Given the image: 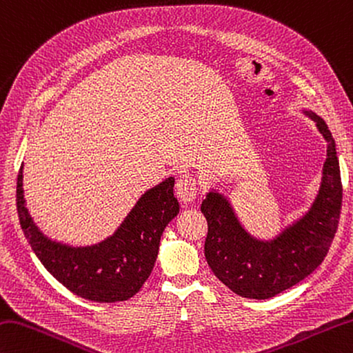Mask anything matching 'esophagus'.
Instances as JSON below:
<instances>
[{
  "instance_id": "34e87169",
  "label": "esophagus",
  "mask_w": 353,
  "mask_h": 353,
  "mask_svg": "<svg viewBox=\"0 0 353 353\" xmlns=\"http://www.w3.org/2000/svg\"><path fill=\"white\" fill-rule=\"evenodd\" d=\"M176 194L179 197V200L183 203H190L192 200L196 199L197 194V182L196 179L190 176V174H185L181 176L177 179L176 182Z\"/></svg>"
}]
</instances>
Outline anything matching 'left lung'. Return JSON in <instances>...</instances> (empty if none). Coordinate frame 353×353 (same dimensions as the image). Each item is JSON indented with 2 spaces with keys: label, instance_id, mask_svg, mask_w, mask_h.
<instances>
[{
  "label": "left lung",
  "instance_id": "1",
  "mask_svg": "<svg viewBox=\"0 0 353 353\" xmlns=\"http://www.w3.org/2000/svg\"><path fill=\"white\" fill-rule=\"evenodd\" d=\"M312 117L327 142V157L314 205L274 240L250 236L228 200L211 191L200 206L208 222L205 257L216 277L245 299L266 300L312 274L329 252L340 222L343 185L335 141L321 117Z\"/></svg>",
  "mask_w": 353,
  "mask_h": 353
}]
</instances>
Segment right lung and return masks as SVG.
I'll return each mask as SVG.
<instances>
[{
    "label": "right lung",
    "mask_w": 353,
    "mask_h": 353,
    "mask_svg": "<svg viewBox=\"0 0 353 353\" xmlns=\"http://www.w3.org/2000/svg\"><path fill=\"white\" fill-rule=\"evenodd\" d=\"M172 188L174 179L168 177L137 200L112 237L93 246L73 248L47 239L33 223L24 205L21 165L17 181L19 225L41 263L68 291L90 301H123L139 292L150 277L162 232L179 214Z\"/></svg>",
    "instance_id": "obj_1"
}]
</instances>
